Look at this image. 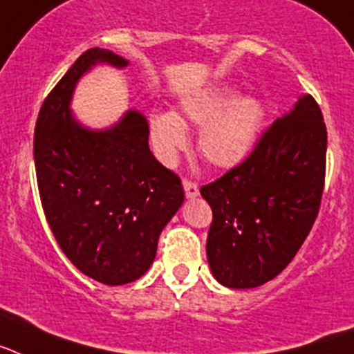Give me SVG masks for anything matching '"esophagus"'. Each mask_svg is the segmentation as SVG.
I'll list each match as a JSON object with an SVG mask.
<instances>
[{
  "mask_svg": "<svg viewBox=\"0 0 354 354\" xmlns=\"http://www.w3.org/2000/svg\"><path fill=\"white\" fill-rule=\"evenodd\" d=\"M183 190H185V196L189 199L198 198L199 196V187H198V183H194V181L183 180Z\"/></svg>",
  "mask_w": 354,
  "mask_h": 354,
  "instance_id": "34e87169",
  "label": "esophagus"
}]
</instances>
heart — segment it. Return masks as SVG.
<instances>
[{
    "label": "heart",
    "instance_id": "obj_1",
    "mask_svg": "<svg viewBox=\"0 0 354 354\" xmlns=\"http://www.w3.org/2000/svg\"><path fill=\"white\" fill-rule=\"evenodd\" d=\"M266 109L258 97L242 94L228 84L214 85L180 103L178 113H158L149 121V133L158 158L173 165L187 146L185 126H201L198 149L208 164L232 169L242 164L257 144Z\"/></svg>",
    "mask_w": 354,
    "mask_h": 354
}]
</instances>
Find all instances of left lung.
Instances as JSON below:
<instances>
[{
	"mask_svg": "<svg viewBox=\"0 0 354 354\" xmlns=\"http://www.w3.org/2000/svg\"><path fill=\"white\" fill-rule=\"evenodd\" d=\"M326 144L321 109L303 94L241 165L201 187L214 212L208 266L221 285L260 287L296 257L321 207Z\"/></svg>",
	"mask_w": 354,
	"mask_h": 354,
	"instance_id": "left-lung-1",
	"label": "left lung"
}]
</instances>
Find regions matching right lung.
<instances>
[{"mask_svg": "<svg viewBox=\"0 0 354 354\" xmlns=\"http://www.w3.org/2000/svg\"><path fill=\"white\" fill-rule=\"evenodd\" d=\"M128 60L87 49L44 100L33 158L46 221L73 266L104 285L139 279L151 267L158 236L185 199L181 181L149 151V124L130 109L104 130L71 110L80 78Z\"/></svg>", "mask_w": 354, "mask_h": 354, "instance_id": "add662e5", "label": "right lung"}]
</instances>
